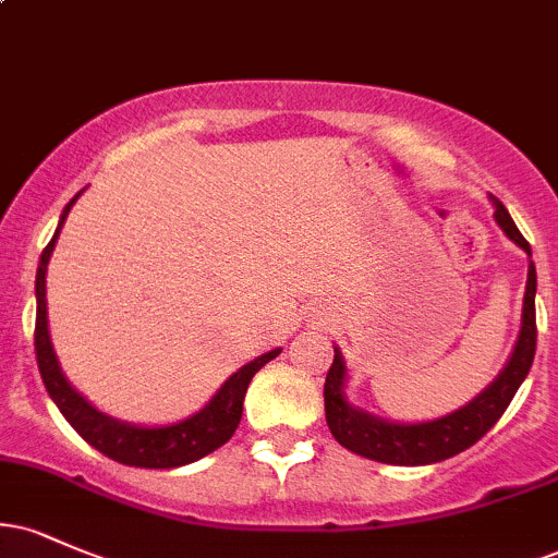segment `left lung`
<instances>
[{
  "mask_svg": "<svg viewBox=\"0 0 558 558\" xmlns=\"http://www.w3.org/2000/svg\"><path fill=\"white\" fill-rule=\"evenodd\" d=\"M493 204H496V222L504 228V233L533 257L530 243L524 241V235L520 233V228L514 226L511 215L506 213L504 204L498 202V198H493ZM535 341V265L533 259H530L520 341H517L514 354H511L506 369L496 377V383H493L488 390H483V393H480L475 401L466 403L464 409L446 414V417L440 420L420 422V425L383 422L377 417H369V414L364 412H356V409H351L349 403H345L341 390L345 367L341 360V351H336V360H332L328 377H325V417H328L332 438H336L343 448H349V451L383 464L420 466L444 462L448 457H457V453L475 446L477 440L501 420L506 407L514 399V393L520 390L530 367H533Z\"/></svg>",
  "mask_w": 558,
  "mask_h": 558,
  "instance_id": "1",
  "label": "left lung"
}]
</instances>
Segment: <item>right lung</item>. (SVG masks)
<instances>
[{
	"instance_id": "1",
	"label": "right lung",
	"mask_w": 558,
	"mask_h": 558,
	"mask_svg": "<svg viewBox=\"0 0 558 558\" xmlns=\"http://www.w3.org/2000/svg\"><path fill=\"white\" fill-rule=\"evenodd\" d=\"M75 198L68 204L65 213H62L60 228L62 222H65L70 207L75 204ZM60 228H57L54 239L47 243V248L41 252V262H38L34 343L38 373H41L44 386H47L57 409H60L70 425L75 427V433H78L86 444H92L96 451L114 459V462L128 466H146V470H172V466L191 464L196 462V459L213 453L215 448H220L222 444H228L230 435L235 433V427H239L241 422L243 396H246L248 383H252V377L257 375L267 362L280 354V349H275L270 354L259 356V360L241 367L230 380H226V386L217 390L215 399L209 401L202 412L178 422V425L133 427L96 412L92 403L75 393V390L70 388V383L62 377L47 330V265L54 252V241L57 235H60Z\"/></svg>"
}]
</instances>
